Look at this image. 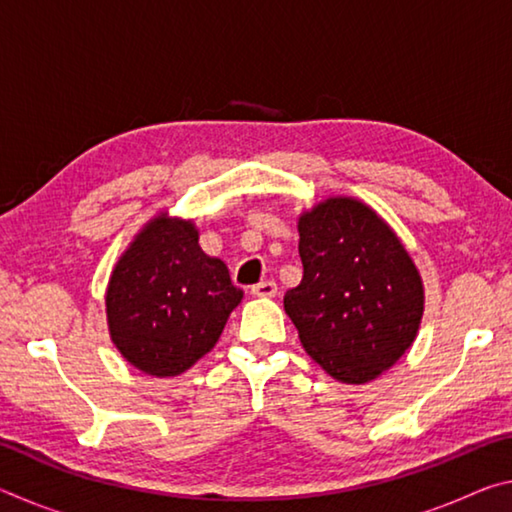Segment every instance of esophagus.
Masks as SVG:
<instances>
[{
    "label": "esophagus",
    "mask_w": 512,
    "mask_h": 512,
    "mask_svg": "<svg viewBox=\"0 0 512 512\" xmlns=\"http://www.w3.org/2000/svg\"><path fill=\"white\" fill-rule=\"evenodd\" d=\"M275 293H277V284L273 280H264L250 289V296H255V298H273Z\"/></svg>",
    "instance_id": "obj_1"
}]
</instances>
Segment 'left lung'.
<instances>
[{
	"label": "left lung",
	"mask_w": 512,
	"mask_h": 512,
	"mask_svg": "<svg viewBox=\"0 0 512 512\" xmlns=\"http://www.w3.org/2000/svg\"><path fill=\"white\" fill-rule=\"evenodd\" d=\"M302 282L284 296L302 348L327 375L366 384L411 348L424 291L395 232L354 198L298 221Z\"/></svg>",
	"instance_id": "left-lung-1"
}]
</instances>
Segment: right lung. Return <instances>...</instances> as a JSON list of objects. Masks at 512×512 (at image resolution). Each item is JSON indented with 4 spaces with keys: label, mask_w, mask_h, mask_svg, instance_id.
Masks as SVG:
<instances>
[{
    "label": "right lung",
    "mask_w": 512,
    "mask_h": 512,
    "mask_svg": "<svg viewBox=\"0 0 512 512\" xmlns=\"http://www.w3.org/2000/svg\"><path fill=\"white\" fill-rule=\"evenodd\" d=\"M241 296L221 259L198 246L194 223L162 214L112 271L106 293L110 336L142 372L180 375L214 348Z\"/></svg>",
    "instance_id": "1"
}]
</instances>
